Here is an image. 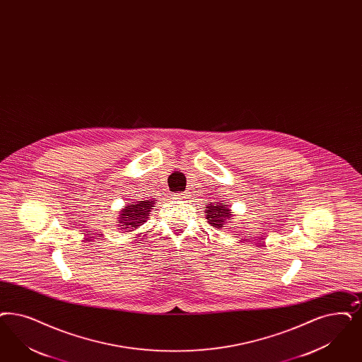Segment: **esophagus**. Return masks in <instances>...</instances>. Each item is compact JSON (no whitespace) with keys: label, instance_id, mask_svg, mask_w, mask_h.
<instances>
[{"label":"esophagus","instance_id":"obj_1","mask_svg":"<svg viewBox=\"0 0 362 362\" xmlns=\"http://www.w3.org/2000/svg\"><path fill=\"white\" fill-rule=\"evenodd\" d=\"M174 197H176L177 199H186L187 198V192H177Z\"/></svg>","mask_w":362,"mask_h":362}]
</instances>
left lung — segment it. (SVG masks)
<instances>
[{
  "label": "left lung",
  "instance_id": "8db88e82",
  "mask_svg": "<svg viewBox=\"0 0 362 362\" xmlns=\"http://www.w3.org/2000/svg\"><path fill=\"white\" fill-rule=\"evenodd\" d=\"M206 216L209 219V223L216 227V228H222V226L225 225L226 221L231 216L230 210L226 207L225 204H216V206H207L206 207Z\"/></svg>",
  "mask_w": 362,
  "mask_h": 362
}]
</instances>
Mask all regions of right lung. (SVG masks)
I'll list each match as a JSON object with an SVG mask.
<instances>
[{"label":"right lung","mask_w":362,"mask_h":362,"mask_svg":"<svg viewBox=\"0 0 362 362\" xmlns=\"http://www.w3.org/2000/svg\"><path fill=\"white\" fill-rule=\"evenodd\" d=\"M153 200H140L134 204H128L124 210L120 214L119 219V227L125 228L128 231H132L141 223L146 222L148 218L151 209L153 207Z\"/></svg>","instance_id":"1"}]
</instances>
